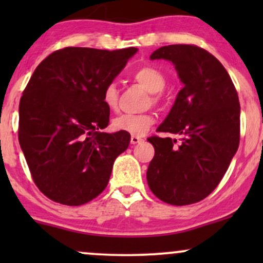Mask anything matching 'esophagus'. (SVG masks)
Here are the masks:
<instances>
[{
  "instance_id": "obj_1",
  "label": "esophagus",
  "mask_w": 263,
  "mask_h": 263,
  "mask_svg": "<svg viewBox=\"0 0 263 263\" xmlns=\"http://www.w3.org/2000/svg\"><path fill=\"white\" fill-rule=\"evenodd\" d=\"M142 141H143V138L140 137V136H137V135H132V136H131V143H132V144L141 143Z\"/></svg>"
}]
</instances>
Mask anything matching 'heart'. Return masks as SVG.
<instances>
[{
  "mask_svg": "<svg viewBox=\"0 0 263 263\" xmlns=\"http://www.w3.org/2000/svg\"><path fill=\"white\" fill-rule=\"evenodd\" d=\"M132 79L141 84L144 89L149 91L151 99L148 104H159L162 100V90L165 87L167 79L164 74L153 66L144 65L132 73ZM119 89L116 84L108 83L102 89V104L110 111L119 110ZM155 123V116L152 114H122L112 120V127L117 131L128 132L132 135H143Z\"/></svg>",
  "mask_w": 263,
  "mask_h": 263,
  "instance_id": "1",
  "label": "heart"
}]
</instances>
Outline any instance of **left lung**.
<instances>
[{
    "instance_id": "1",
    "label": "left lung",
    "mask_w": 263,
    "mask_h": 263,
    "mask_svg": "<svg viewBox=\"0 0 263 263\" xmlns=\"http://www.w3.org/2000/svg\"><path fill=\"white\" fill-rule=\"evenodd\" d=\"M151 59L173 63L184 87L157 129L182 135V141L147 138L155 147L147 182L164 203L177 206L198 203L219 185L238 148L237 91L221 63L198 45H164Z\"/></svg>"
}]
</instances>
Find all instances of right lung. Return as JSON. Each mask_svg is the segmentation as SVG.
<instances>
[{
	"instance_id": "add662e5",
	"label": "right lung",
	"mask_w": 263,
	"mask_h": 263,
	"mask_svg": "<svg viewBox=\"0 0 263 263\" xmlns=\"http://www.w3.org/2000/svg\"><path fill=\"white\" fill-rule=\"evenodd\" d=\"M137 49L66 47L37 66L20 101L18 140L38 189L69 206L91 201L106 188L128 132H100L110 110L102 89Z\"/></svg>"
}]
</instances>
